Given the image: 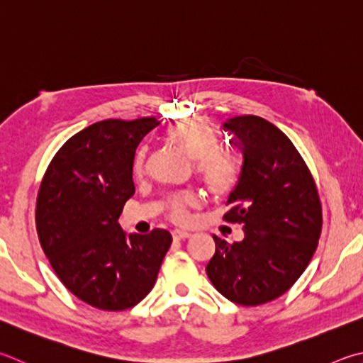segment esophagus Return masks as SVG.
I'll return each instance as SVG.
<instances>
[{"instance_id":"34e87169","label":"esophagus","mask_w":363,"mask_h":363,"mask_svg":"<svg viewBox=\"0 0 363 363\" xmlns=\"http://www.w3.org/2000/svg\"><path fill=\"white\" fill-rule=\"evenodd\" d=\"M190 236H192V233L181 232V230H174V232H173V238L174 240H189Z\"/></svg>"}]
</instances>
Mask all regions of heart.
Listing matches in <instances>:
<instances>
[{"mask_svg": "<svg viewBox=\"0 0 363 363\" xmlns=\"http://www.w3.org/2000/svg\"><path fill=\"white\" fill-rule=\"evenodd\" d=\"M169 141L196 162V171L211 194L217 199L232 194L241 177V162L236 154L217 146L216 136L199 118H187L169 130ZM146 154L138 155L135 174H143ZM201 199L196 194H177L168 199V217L176 223L189 222V211L199 208Z\"/></svg>", "mask_w": 363, "mask_h": 363, "instance_id": "heart-1", "label": "heart"}]
</instances>
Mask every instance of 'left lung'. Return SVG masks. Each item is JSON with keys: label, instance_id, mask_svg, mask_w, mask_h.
Returning <instances> with one entry per match:
<instances>
[{"label": "left lung", "instance_id": "obj_1", "mask_svg": "<svg viewBox=\"0 0 363 363\" xmlns=\"http://www.w3.org/2000/svg\"><path fill=\"white\" fill-rule=\"evenodd\" d=\"M242 150L238 186L223 219L242 223L245 240L217 238L206 267L230 301L257 306L278 298L305 272L318 247L322 206L313 174L292 141L272 122L238 116L222 123Z\"/></svg>", "mask_w": 363, "mask_h": 363}]
</instances>
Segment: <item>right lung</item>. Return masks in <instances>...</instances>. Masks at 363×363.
Instances as JSON below:
<instances>
[{"label": "right lung", "instance_id": "obj_1", "mask_svg": "<svg viewBox=\"0 0 363 363\" xmlns=\"http://www.w3.org/2000/svg\"><path fill=\"white\" fill-rule=\"evenodd\" d=\"M159 125L155 117L90 125L58 149L39 187L44 254L72 295L103 311L133 308L152 291L173 241L163 228L127 236L117 222L135 194L136 150Z\"/></svg>", "mask_w": 363, "mask_h": 363}]
</instances>
